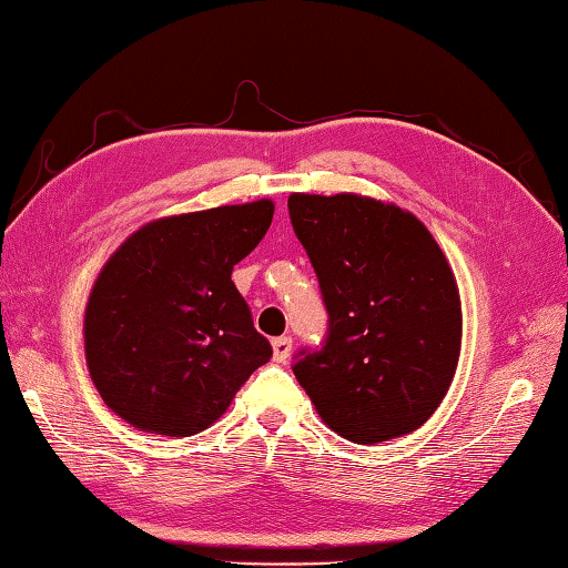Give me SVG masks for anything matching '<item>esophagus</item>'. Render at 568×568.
<instances>
[{
    "mask_svg": "<svg viewBox=\"0 0 568 568\" xmlns=\"http://www.w3.org/2000/svg\"><path fill=\"white\" fill-rule=\"evenodd\" d=\"M274 346V362L276 364H286V359H290L292 354V339L290 336H276V339L272 342Z\"/></svg>",
    "mask_w": 568,
    "mask_h": 568,
    "instance_id": "1",
    "label": "esophagus"
}]
</instances>
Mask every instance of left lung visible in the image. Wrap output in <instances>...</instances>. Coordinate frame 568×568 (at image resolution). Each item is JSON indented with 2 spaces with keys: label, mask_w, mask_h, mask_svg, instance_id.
Segmentation results:
<instances>
[{
  "label": "left lung",
  "mask_w": 568,
  "mask_h": 568,
  "mask_svg": "<svg viewBox=\"0 0 568 568\" xmlns=\"http://www.w3.org/2000/svg\"><path fill=\"white\" fill-rule=\"evenodd\" d=\"M290 219L329 314L294 376L354 444L419 429L462 349V300L439 244L414 214L369 196L292 194Z\"/></svg>",
  "instance_id": "left-lung-1"
}]
</instances>
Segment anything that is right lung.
Wrapping results in <instances>:
<instances>
[{"label": "right lung", "instance_id": "obj_1", "mask_svg": "<svg viewBox=\"0 0 568 568\" xmlns=\"http://www.w3.org/2000/svg\"><path fill=\"white\" fill-rule=\"evenodd\" d=\"M272 216L268 199L179 214L116 248L84 316L89 374L109 409L136 429L192 436L272 359L232 282Z\"/></svg>", "mask_w": 568, "mask_h": 568}]
</instances>
